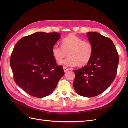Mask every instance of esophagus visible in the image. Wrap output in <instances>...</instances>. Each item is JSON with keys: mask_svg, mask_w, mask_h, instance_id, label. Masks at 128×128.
Instances as JSON below:
<instances>
[{"mask_svg": "<svg viewBox=\"0 0 128 128\" xmlns=\"http://www.w3.org/2000/svg\"><path fill=\"white\" fill-rule=\"evenodd\" d=\"M64 72H68L69 70H70V69H69V68H67V67H64Z\"/></svg>", "mask_w": 128, "mask_h": 128, "instance_id": "obj_1", "label": "esophagus"}]
</instances>
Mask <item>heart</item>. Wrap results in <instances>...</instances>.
<instances>
[{
	"label": "heart",
	"mask_w": 128,
	"mask_h": 128,
	"mask_svg": "<svg viewBox=\"0 0 128 128\" xmlns=\"http://www.w3.org/2000/svg\"><path fill=\"white\" fill-rule=\"evenodd\" d=\"M61 44V46L55 45L52 48V55L58 63L62 62L67 53L69 57L63 62L67 66L83 67L90 61L94 46L90 42L71 34L62 40Z\"/></svg>",
	"instance_id": "1"
}]
</instances>
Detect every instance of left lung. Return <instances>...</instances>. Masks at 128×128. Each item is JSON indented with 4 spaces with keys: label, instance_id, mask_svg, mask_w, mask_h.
<instances>
[{
    "label": "left lung",
    "instance_id": "8db88e82",
    "mask_svg": "<svg viewBox=\"0 0 128 128\" xmlns=\"http://www.w3.org/2000/svg\"><path fill=\"white\" fill-rule=\"evenodd\" d=\"M87 36L94 46V53L86 66L74 70L75 78L73 86L78 94L94 97L102 94L114 81L119 58L110 38L96 32H88Z\"/></svg>",
    "mask_w": 128,
    "mask_h": 128
}]
</instances>
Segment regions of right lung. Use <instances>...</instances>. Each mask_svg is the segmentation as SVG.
<instances>
[{"instance_id": "right-lung-1", "label": "right lung", "mask_w": 128, "mask_h": 128, "mask_svg": "<svg viewBox=\"0 0 128 128\" xmlns=\"http://www.w3.org/2000/svg\"><path fill=\"white\" fill-rule=\"evenodd\" d=\"M60 38L57 32H38L19 40L12 53L10 64L15 82L29 95L51 94L64 72L58 66L52 48Z\"/></svg>"}]
</instances>
